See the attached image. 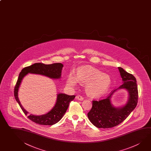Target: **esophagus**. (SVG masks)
Here are the masks:
<instances>
[{"mask_svg":"<svg viewBox=\"0 0 151 151\" xmlns=\"http://www.w3.org/2000/svg\"><path fill=\"white\" fill-rule=\"evenodd\" d=\"M76 99L77 100H78L79 101H83L84 100V98L81 95H77L76 96Z\"/></svg>","mask_w":151,"mask_h":151,"instance_id":"34e87169","label":"esophagus"}]
</instances>
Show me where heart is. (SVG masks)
Segmentation results:
<instances>
[{"instance_id":"obj_1","label":"heart","mask_w":151,"mask_h":151,"mask_svg":"<svg viewBox=\"0 0 151 151\" xmlns=\"http://www.w3.org/2000/svg\"><path fill=\"white\" fill-rule=\"evenodd\" d=\"M78 82L86 84L87 94L94 98H100L110 90L112 84L111 77L100 70L93 67H82L77 69L76 75L69 73L67 84L70 87H75Z\"/></svg>"}]
</instances>
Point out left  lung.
Listing matches in <instances>:
<instances>
[{
    "instance_id": "left-lung-1",
    "label": "left lung",
    "mask_w": 151,
    "mask_h": 151,
    "mask_svg": "<svg viewBox=\"0 0 151 151\" xmlns=\"http://www.w3.org/2000/svg\"><path fill=\"white\" fill-rule=\"evenodd\" d=\"M122 77V85L114 90L106 99L93 101L92 108L87 114L90 122L99 128H110L121 124L135 109L138 101L136 79L132 74L122 67H118ZM124 89L128 92V100L124 105L116 107L111 102V98L116 91Z\"/></svg>"
}]
</instances>
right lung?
Listing matches in <instances>:
<instances>
[{"mask_svg":"<svg viewBox=\"0 0 151 151\" xmlns=\"http://www.w3.org/2000/svg\"><path fill=\"white\" fill-rule=\"evenodd\" d=\"M63 67V64L61 63H55L50 65L35 63L22 70L15 87L14 96L17 102L19 103L25 115H27L29 112L23 108L19 98V88L24 77L28 74H33L45 76L51 79H60L61 78ZM75 97V95H68L62 93H58L55 106L47 114L40 116L31 114L27 117L32 122L37 124L53 125L60 121L64 116L68 108L69 103L70 101L74 99Z\"/></svg>","mask_w":151,"mask_h":151,"instance_id":"right-lung-1","label":"right lung"}]
</instances>
